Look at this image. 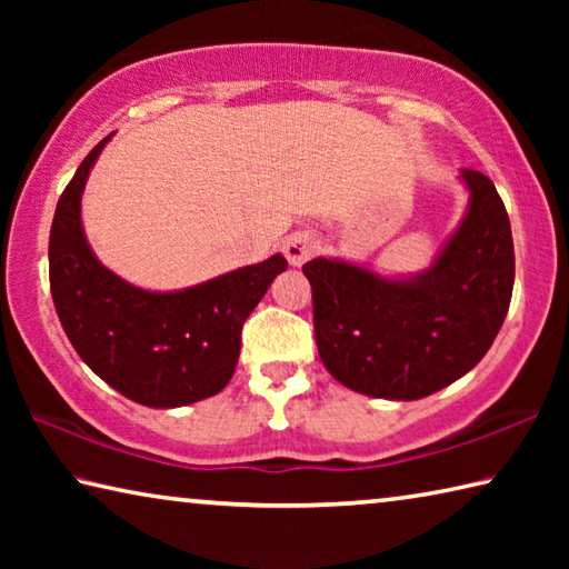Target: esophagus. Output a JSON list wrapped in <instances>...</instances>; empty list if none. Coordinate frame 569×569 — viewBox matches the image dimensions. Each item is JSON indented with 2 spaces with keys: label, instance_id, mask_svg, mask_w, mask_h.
Segmentation results:
<instances>
[{
  "label": "esophagus",
  "instance_id": "obj_1",
  "mask_svg": "<svg viewBox=\"0 0 569 569\" xmlns=\"http://www.w3.org/2000/svg\"><path fill=\"white\" fill-rule=\"evenodd\" d=\"M319 253V240L308 233H293L283 240V256L291 266H303L308 258Z\"/></svg>",
  "mask_w": 569,
  "mask_h": 569
}]
</instances>
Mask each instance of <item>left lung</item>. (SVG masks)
Returning <instances> with one entry per match:
<instances>
[{"label":"left lung","mask_w":569,"mask_h":569,"mask_svg":"<svg viewBox=\"0 0 569 569\" xmlns=\"http://www.w3.org/2000/svg\"><path fill=\"white\" fill-rule=\"evenodd\" d=\"M469 203L419 273L389 276L343 258L303 266L313 329L336 381L373 399L413 401L475 369L502 329L515 286L512 228L495 182L459 170Z\"/></svg>","instance_id":"left-lung-1"}]
</instances>
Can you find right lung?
Returning a JSON list of instances; mask_svg holds the SVG:
<instances>
[{"label":"right lung","mask_w":569,"mask_h":569,"mask_svg":"<svg viewBox=\"0 0 569 569\" xmlns=\"http://www.w3.org/2000/svg\"><path fill=\"white\" fill-rule=\"evenodd\" d=\"M112 134L82 160L57 203L52 301L67 339L104 383L142 407H186L226 389L240 329L288 263L276 253L178 291H148L104 268L84 236L82 192Z\"/></svg>","instance_id":"right-lung-1"}]
</instances>
